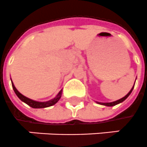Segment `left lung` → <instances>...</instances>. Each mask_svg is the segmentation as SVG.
Segmentation results:
<instances>
[{"label": "left lung", "instance_id": "left-lung-1", "mask_svg": "<svg viewBox=\"0 0 147 147\" xmlns=\"http://www.w3.org/2000/svg\"><path fill=\"white\" fill-rule=\"evenodd\" d=\"M136 80H137V78H136ZM136 81V80H135ZM135 84V83H134ZM134 86L132 88H131V90H130V92H128V93L127 94L126 96H124V97H123V98H120V99H118V100L117 101H115V102H96V103H98V104H99V105H105V106H109V107H111V106H115V105H118V104H119V103H121L122 102H124L125 99H126L127 97H128L129 96H130V94L131 93V92L133 91L134 90Z\"/></svg>", "mask_w": 147, "mask_h": 147}]
</instances>
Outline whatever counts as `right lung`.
<instances>
[{"label":"right lung","mask_w":147,"mask_h":147,"mask_svg":"<svg viewBox=\"0 0 147 147\" xmlns=\"http://www.w3.org/2000/svg\"><path fill=\"white\" fill-rule=\"evenodd\" d=\"M11 83H12L13 89L14 92H15L16 95L17 96V97H18L22 102H25L26 104H27V105H29V106L32 107V108H33V109H43V108H47V107H50L51 106V105H54L59 101V99L61 98V97L62 90L57 93V95L55 96V98L51 99V100L47 101V102H37V101L32 100L31 98H27L25 96H23V94H21L20 92H19L18 90H16V88L15 87V86H14L12 80H11Z\"/></svg>","instance_id":"add662e5"}]
</instances>
